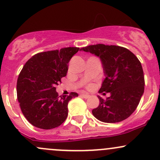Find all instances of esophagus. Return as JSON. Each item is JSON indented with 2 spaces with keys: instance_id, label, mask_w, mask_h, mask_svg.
<instances>
[{
  "instance_id": "obj_1",
  "label": "esophagus",
  "mask_w": 160,
  "mask_h": 160,
  "mask_svg": "<svg viewBox=\"0 0 160 160\" xmlns=\"http://www.w3.org/2000/svg\"><path fill=\"white\" fill-rule=\"evenodd\" d=\"M80 96H81L82 98H85V99H88V98H90V95L88 94V93H81V94H80Z\"/></svg>"
}]
</instances>
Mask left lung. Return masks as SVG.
Wrapping results in <instances>:
<instances>
[{
  "label": "left lung",
  "mask_w": 160,
  "mask_h": 160,
  "mask_svg": "<svg viewBox=\"0 0 160 160\" xmlns=\"http://www.w3.org/2000/svg\"><path fill=\"white\" fill-rule=\"evenodd\" d=\"M80 50L101 59L105 79L99 92L111 93L106 100L98 96L100 104L92 111L93 115L106 123L128 118L138 107L144 93V73L138 58L128 49L118 46L97 44Z\"/></svg>",
  "instance_id": "8db88e82"
}]
</instances>
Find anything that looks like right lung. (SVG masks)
Instances as JSON below:
<instances>
[{
    "instance_id": "obj_1",
    "label": "right lung",
    "mask_w": 160,
    "mask_h": 160,
    "mask_svg": "<svg viewBox=\"0 0 160 160\" xmlns=\"http://www.w3.org/2000/svg\"><path fill=\"white\" fill-rule=\"evenodd\" d=\"M79 49L67 47L37 53L19 73L18 101L25 118L35 127L52 129L67 119L69 101L78 94L59 96L55 87L67 76L69 62Z\"/></svg>"
}]
</instances>
